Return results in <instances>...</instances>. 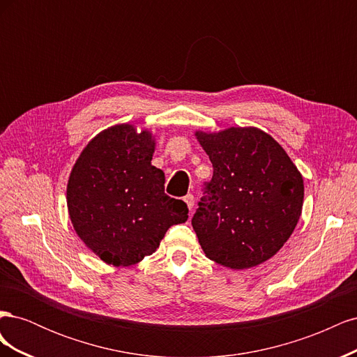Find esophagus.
<instances>
[{
    "mask_svg": "<svg viewBox=\"0 0 357 357\" xmlns=\"http://www.w3.org/2000/svg\"><path fill=\"white\" fill-rule=\"evenodd\" d=\"M185 199V202H186V205H188V208L192 211V208H193V205H195V198H193V195L192 193H188V195L183 198Z\"/></svg>",
    "mask_w": 357,
    "mask_h": 357,
    "instance_id": "obj_1",
    "label": "esophagus"
}]
</instances>
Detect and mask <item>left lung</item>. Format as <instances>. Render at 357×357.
<instances>
[{
	"label": "left lung",
	"instance_id": "left-lung-1",
	"mask_svg": "<svg viewBox=\"0 0 357 357\" xmlns=\"http://www.w3.org/2000/svg\"><path fill=\"white\" fill-rule=\"evenodd\" d=\"M213 164L207 198L192 219L208 259L247 269L271 259L296 228L304 178L286 150L255 126L195 131Z\"/></svg>",
	"mask_w": 357,
	"mask_h": 357
}]
</instances>
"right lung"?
Wrapping results in <instances>:
<instances>
[{
  "instance_id": "obj_1",
  "label": "right lung",
  "mask_w": 357,
  "mask_h": 357,
  "mask_svg": "<svg viewBox=\"0 0 357 357\" xmlns=\"http://www.w3.org/2000/svg\"><path fill=\"white\" fill-rule=\"evenodd\" d=\"M155 149L149 129L119 123L96 134L70 172L73 228L107 265L142 262L169 226L188 220V205L164 192V171L152 165Z\"/></svg>"
}]
</instances>
